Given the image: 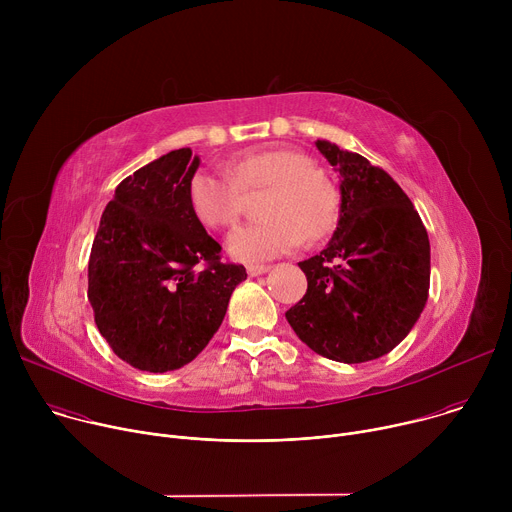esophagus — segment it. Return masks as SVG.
<instances>
[{
    "mask_svg": "<svg viewBox=\"0 0 512 512\" xmlns=\"http://www.w3.org/2000/svg\"><path fill=\"white\" fill-rule=\"evenodd\" d=\"M269 269H271L269 265H249V267H247V273H249V277H257V275L267 273Z\"/></svg>",
    "mask_w": 512,
    "mask_h": 512,
    "instance_id": "esophagus-1",
    "label": "esophagus"
}]
</instances>
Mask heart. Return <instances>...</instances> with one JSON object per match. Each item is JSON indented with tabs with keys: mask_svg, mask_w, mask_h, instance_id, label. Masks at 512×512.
<instances>
[{
	"mask_svg": "<svg viewBox=\"0 0 512 512\" xmlns=\"http://www.w3.org/2000/svg\"><path fill=\"white\" fill-rule=\"evenodd\" d=\"M233 174L198 170L188 184V198L198 221L212 229L237 223L245 190L271 186L265 198L269 218L249 223L229 235V253L247 263L267 261L322 239L336 225L334 190L318 178L314 162L291 150H257L237 158Z\"/></svg>",
	"mask_w": 512,
	"mask_h": 512,
	"instance_id": "1",
	"label": "heart"
}]
</instances>
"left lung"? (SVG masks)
Masks as SVG:
<instances>
[{
  "instance_id": "8db88e82",
  "label": "left lung",
  "mask_w": 512,
  "mask_h": 512,
  "mask_svg": "<svg viewBox=\"0 0 512 512\" xmlns=\"http://www.w3.org/2000/svg\"><path fill=\"white\" fill-rule=\"evenodd\" d=\"M316 148L340 174V216L326 249L298 263L308 291L285 318L330 360H375L409 334L425 308L427 231L385 170L324 139Z\"/></svg>"
}]
</instances>
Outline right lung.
<instances>
[{
  "mask_svg": "<svg viewBox=\"0 0 512 512\" xmlns=\"http://www.w3.org/2000/svg\"><path fill=\"white\" fill-rule=\"evenodd\" d=\"M200 158L174 150L127 176L101 216L89 302L113 352L148 373L194 360L223 324L243 265L223 263L188 198Z\"/></svg>",
  "mask_w": 512,
  "mask_h": 512,
  "instance_id": "right-lung-1",
  "label": "right lung"
}]
</instances>
